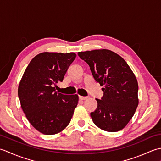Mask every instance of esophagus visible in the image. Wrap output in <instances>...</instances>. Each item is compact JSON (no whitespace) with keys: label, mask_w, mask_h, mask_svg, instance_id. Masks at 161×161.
Returning <instances> with one entry per match:
<instances>
[{"label":"esophagus","mask_w":161,"mask_h":161,"mask_svg":"<svg viewBox=\"0 0 161 161\" xmlns=\"http://www.w3.org/2000/svg\"><path fill=\"white\" fill-rule=\"evenodd\" d=\"M79 98H80V100H85L88 99V97H84V96H79Z\"/></svg>","instance_id":"1"}]
</instances>
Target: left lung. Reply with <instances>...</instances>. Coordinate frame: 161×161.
Segmentation results:
<instances>
[{"instance_id": "left-lung-1", "label": "left lung", "mask_w": 161, "mask_h": 161, "mask_svg": "<svg viewBox=\"0 0 161 161\" xmlns=\"http://www.w3.org/2000/svg\"><path fill=\"white\" fill-rule=\"evenodd\" d=\"M78 55L89 65L95 80L104 88L97 107L91 113L97 127L115 132L125 128L138 105V84L129 66L118 54L107 49L79 52Z\"/></svg>"}]
</instances>
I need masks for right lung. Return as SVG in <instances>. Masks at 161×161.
Returning a JSON list of instances; mask_svg holds the SVG:
<instances>
[{"label":"right lung","mask_w":161,"mask_h":161,"mask_svg":"<svg viewBox=\"0 0 161 161\" xmlns=\"http://www.w3.org/2000/svg\"><path fill=\"white\" fill-rule=\"evenodd\" d=\"M76 57L74 53H42L30 61L20 80L18 95L23 111L30 124L45 135L62 131L70 122L79 97L55 91L68 67Z\"/></svg>","instance_id":"right-lung-1"}]
</instances>
